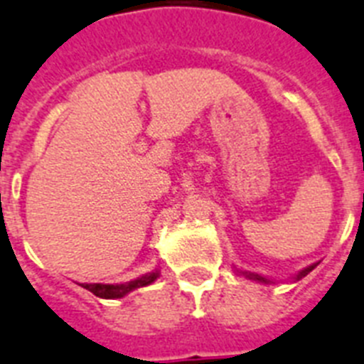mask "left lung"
I'll use <instances>...</instances> for the list:
<instances>
[{
    "mask_svg": "<svg viewBox=\"0 0 364 364\" xmlns=\"http://www.w3.org/2000/svg\"><path fill=\"white\" fill-rule=\"evenodd\" d=\"M316 265H318V264H312V265H309V267H306V269H303V271H301V273L297 274V280L303 279V277H306V274H309L310 271H312V269L316 267ZM243 274H245V277H247V279L259 280V282H269V280L264 279V277H259V274H254V273H249V271H243Z\"/></svg>",
    "mask_w": 364,
    "mask_h": 364,
    "instance_id": "8db88e82",
    "label": "left lung"
}]
</instances>
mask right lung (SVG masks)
Here are the masks:
<instances>
[{"instance_id": "add662e5", "label": "right lung", "mask_w": 364, "mask_h": 364, "mask_svg": "<svg viewBox=\"0 0 364 364\" xmlns=\"http://www.w3.org/2000/svg\"><path fill=\"white\" fill-rule=\"evenodd\" d=\"M159 273H147L140 279L131 280V282H125V284H82L85 289H90L91 294L97 295V297H102V299H119L123 295H127L129 291L136 288H141V286H147L155 282Z\"/></svg>"}]
</instances>
